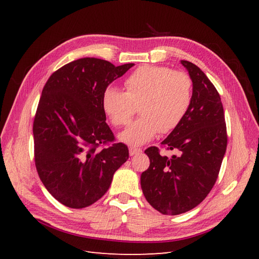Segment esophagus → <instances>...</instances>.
<instances>
[{
	"mask_svg": "<svg viewBox=\"0 0 259 259\" xmlns=\"http://www.w3.org/2000/svg\"><path fill=\"white\" fill-rule=\"evenodd\" d=\"M139 152H141L140 148H136V147H130L129 148L130 156H135V155H137V153H139Z\"/></svg>",
	"mask_w": 259,
	"mask_h": 259,
	"instance_id": "1",
	"label": "esophagus"
}]
</instances>
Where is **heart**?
<instances>
[{
  "mask_svg": "<svg viewBox=\"0 0 259 259\" xmlns=\"http://www.w3.org/2000/svg\"><path fill=\"white\" fill-rule=\"evenodd\" d=\"M125 91L108 87L101 98L103 112L114 126L128 124L138 107L140 118L119 139L129 146H141L158 135L169 134L181 123L191 106L192 81L183 71L144 65L124 81Z\"/></svg>",
  "mask_w": 259,
  "mask_h": 259,
  "instance_id": "b5f03b06",
  "label": "heart"
}]
</instances>
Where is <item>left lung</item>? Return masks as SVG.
Here are the masks:
<instances>
[{"label":"left lung","instance_id":"1","mask_svg":"<svg viewBox=\"0 0 259 259\" xmlns=\"http://www.w3.org/2000/svg\"><path fill=\"white\" fill-rule=\"evenodd\" d=\"M192 81V101L181 123L161 142L176 155L145 150L150 166L141 174V189L150 205L163 214H179L199 205L218 178L227 148L224 108L216 88L189 61L181 60Z\"/></svg>","mask_w":259,"mask_h":259}]
</instances>
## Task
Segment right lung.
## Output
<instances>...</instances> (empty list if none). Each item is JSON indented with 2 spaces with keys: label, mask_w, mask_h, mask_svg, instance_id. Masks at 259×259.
<instances>
[{
  "label": "right lung",
  "mask_w": 259,
  "mask_h": 259,
  "mask_svg": "<svg viewBox=\"0 0 259 259\" xmlns=\"http://www.w3.org/2000/svg\"><path fill=\"white\" fill-rule=\"evenodd\" d=\"M131 67L82 58L53 72L43 88L33 122L34 161L47 190L64 206L95 203L128 160V147L115 144L106 122L101 98Z\"/></svg>",
  "instance_id": "obj_1"
}]
</instances>
